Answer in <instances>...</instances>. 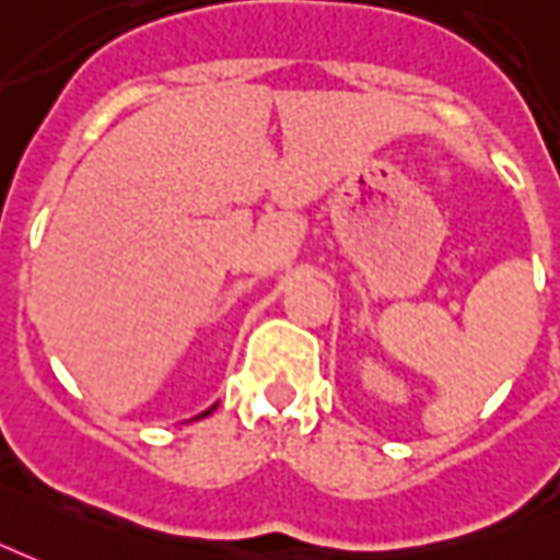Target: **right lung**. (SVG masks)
<instances>
[{"label": "right lung", "instance_id": "add662e5", "mask_svg": "<svg viewBox=\"0 0 560 560\" xmlns=\"http://www.w3.org/2000/svg\"><path fill=\"white\" fill-rule=\"evenodd\" d=\"M201 416H210V409H207V412H201ZM201 416H198V418H201Z\"/></svg>", "mask_w": 560, "mask_h": 560}]
</instances>
